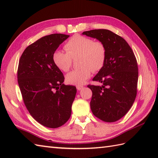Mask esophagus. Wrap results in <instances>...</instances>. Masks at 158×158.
<instances>
[{
    "label": "esophagus",
    "mask_w": 158,
    "mask_h": 158,
    "mask_svg": "<svg viewBox=\"0 0 158 158\" xmlns=\"http://www.w3.org/2000/svg\"><path fill=\"white\" fill-rule=\"evenodd\" d=\"M83 88V85H77V89L78 90H81Z\"/></svg>",
    "instance_id": "obj_1"
}]
</instances>
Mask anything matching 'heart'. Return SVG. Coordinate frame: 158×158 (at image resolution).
I'll return each instance as SVG.
<instances>
[{
	"label": "heart",
	"instance_id": "obj_1",
	"mask_svg": "<svg viewBox=\"0 0 158 158\" xmlns=\"http://www.w3.org/2000/svg\"><path fill=\"white\" fill-rule=\"evenodd\" d=\"M64 48L66 52L56 50L53 53V62L57 68L63 72L69 71L72 66L73 59L77 57H79L78 64L81 66L66 75V81L69 84H83L91 76L92 71H100L105 64L107 50L102 41L75 35L65 43Z\"/></svg>",
	"mask_w": 158,
	"mask_h": 158
}]
</instances>
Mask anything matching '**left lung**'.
<instances>
[{"label":"left lung","mask_w":158,"mask_h":158,"mask_svg":"<svg viewBox=\"0 0 158 158\" xmlns=\"http://www.w3.org/2000/svg\"><path fill=\"white\" fill-rule=\"evenodd\" d=\"M83 34L102 41L107 50L105 64L93 79L102 85H88L92 91L91 110L103 122H115L128 112L135 100L139 79L136 58L126 40L109 30H92Z\"/></svg>","instance_id":"1"}]
</instances>
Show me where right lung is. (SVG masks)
Here are the masks:
<instances>
[{
    "mask_svg": "<svg viewBox=\"0 0 158 158\" xmlns=\"http://www.w3.org/2000/svg\"><path fill=\"white\" fill-rule=\"evenodd\" d=\"M69 36H43L25 49L19 61L18 82L23 103L36 122L50 128L62 126L69 119L77 93L75 86L64 84V77L52 59Z\"/></svg>",
    "mask_w": 158,
    "mask_h": 158,
    "instance_id": "obj_1",
    "label": "right lung"
}]
</instances>
